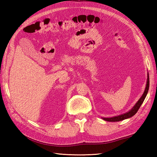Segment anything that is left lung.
I'll return each mask as SVG.
<instances>
[{
	"mask_svg": "<svg viewBox=\"0 0 157 157\" xmlns=\"http://www.w3.org/2000/svg\"><path fill=\"white\" fill-rule=\"evenodd\" d=\"M148 78H147V82H146V88L145 90L143 93L142 96H141V98L138 100V101L136 103V105L133 106V108L130 110L129 111L127 112L124 114H122L121 115H118V116H115L111 118H102L105 121H111V122H115V121H122V120H124L126 119H128L132 117V116H134L136 113L138 112V109L140 107V106L144 102V99L146 98V95H147V93L148 92V89H149V74L148 73Z\"/></svg>",
	"mask_w": 157,
	"mask_h": 157,
	"instance_id": "8db88e82",
	"label": "left lung"
}]
</instances>
